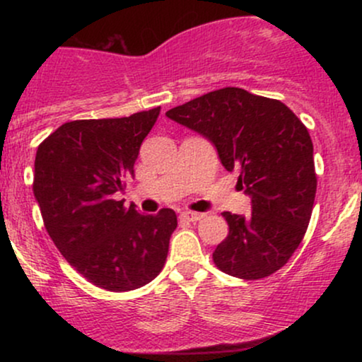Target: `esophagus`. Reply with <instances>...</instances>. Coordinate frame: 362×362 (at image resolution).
<instances>
[{"instance_id":"1","label":"esophagus","mask_w":362,"mask_h":362,"mask_svg":"<svg viewBox=\"0 0 362 362\" xmlns=\"http://www.w3.org/2000/svg\"><path fill=\"white\" fill-rule=\"evenodd\" d=\"M180 219H184V221H189V223H195L199 221V219H202V214L194 213V211H184V213H180Z\"/></svg>"}]
</instances>
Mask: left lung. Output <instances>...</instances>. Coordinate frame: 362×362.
I'll list each match as a JSON object with an SVG mask.
<instances>
[{
	"instance_id": "obj_1",
	"label": "left lung",
	"mask_w": 362,
	"mask_h": 362,
	"mask_svg": "<svg viewBox=\"0 0 362 362\" xmlns=\"http://www.w3.org/2000/svg\"><path fill=\"white\" fill-rule=\"evenodd\" d=\"M167 117L207 138L252 214L223 213L230 233L213 260L224 274L255 281L279 271L300 247L317 194L308 129L284 103L228 86L178 105Z\"/></svg>"
}]
</instances>
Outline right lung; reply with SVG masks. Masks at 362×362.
I'll return each instance as SVG.
<instances>
[{"label":"right lung","instance_id":"add662e5","mask_svg":"<svg viewBox=\"0 0 362 362\" xmlns=\"http://www.w3.org/2000/svg\"><path fill=\"white\" fill-rule=\"evenodd\" d=\"M160 107L120 119L71 120L37 148L34 195L61 255L98 288L124 293L163 269L173 209L139 214L114 194L134 175L141 143Z\"/></svg>","mask_w":362,"mask_h":362}]
</instances>
